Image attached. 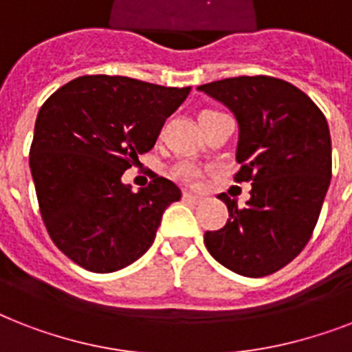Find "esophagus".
Instances as JSON below:
<instances>
[{
	"label": "esophagus",
	"mask_w": 352,
	"mask_h": 352,
	"mask_svg": "<svg viewBox=\"0 0 352 352\" xmlns=\"http://www.w3.org/2000/svg\"><path fill=\"white\" fill-rule=\"evenodd\" d=\"M182 201L197 204V203H201V197H199V195H193V193H190V192H184V193H182Z\"/></svg>",
	"instance_id": "esophagus-1"
}]
</instances>
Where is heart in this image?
Masks as SVG:
<instances>
[{
  "instance_id": "heart-1",
  "label": "heart",
  "mask_w": 352,
  "mask_h": 352,
  "mask_svg": "<svg viewBox=\"0 0 352 352\" xmlns=\"http://www.w3.org/2000/svg\"><path fill=\"white\" fill-rule=\"evenodd\" d=\"M210 113H217V111H210V109H206V111L201 113L199 117H204V115H210ZM173 175H175V179H179V181L186 182V184H195V182L199 181V177H201V170H199L195 164L182 162V164L175 166Z\"/></svg>"
}]
</instances>
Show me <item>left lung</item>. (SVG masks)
<instances>
[{
  "mask_svg": "<svg viewBox=\"0 0 352 352\" xmlns=\"http://www.w3.org/2000/svg\"><path fill=\"white\" fill-rule=\"evenodd\" d=\"M239 124L235 182H252L241 208L226 193L228 223L206 232L214 259L246 278L289 265L311 239L333 175L331 133L320 107L274 76H235L199 85Z\"/></svg>",
  "mask_w": 352,
  "mask_h": 352,
  "instance_id": "left-lung-1",
  "label": "left lung"
}]
</instances>
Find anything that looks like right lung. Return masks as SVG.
Segmentation results:
<instances>
[{"label": "right lung", "instance_id": "1", "mask_svg": "<svg viewBox=\"0 0 352 352\" xmlns=\"http://www.w3.org/2000/svg\"><path fill=\"white\" fill-rule=\"evenodd\" d=\"M188 93L190 87L85 74L41 106L29 164L43 225L71 261L115 272L151 246L181 190L157 173L140 192L120 179L153 148Z\"/></svg>", "mask_w": 352, "mask_h": 352}]
</instances>
